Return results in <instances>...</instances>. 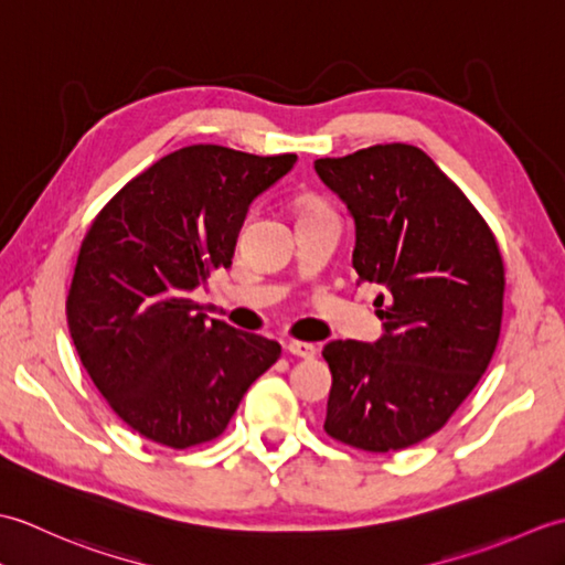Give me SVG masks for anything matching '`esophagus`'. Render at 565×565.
Returning <instances> with one entry per match:
<instances>
[{
  "mask_svg": "<svg viewBox=\"0 0 565 565\" xmlns=\"http://www.w3.org/2000/svg\"><path fill=\"white\" fill-rule=\"evenodd\" d=\"M286 350H289V354L294 356H303V359H313L318 354V347L310 344V342H298V340H291L289 344H286Z\"/></svg>",
  "mask_w": 565,
  "mask_h": 565,
  "instance_id": "34e87169",
  "label": "esophagus"
}]
</instances>
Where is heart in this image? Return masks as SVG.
I'll return each instance as SVG.
<instances>
[{"label":"heart","instance_id":"obj_1","mask_svg":"<svg viewBox=\"0 0 565 565\" xmlns=\"http://www.w3.org/2000/svg\"><path fill=\"white\" fill-rule=\"evenodd\" d=\"M298 211H301V215H310V213L330 211V206H328V201L318 194H303L301 199H298Z\"/></svg>","mask_w":565,"mask_h":565}]
</instances>
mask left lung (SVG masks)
I'll return each instance as SVG.
<instances>
[{
  "mask_svg": "<svg viewBox=\"0 0 565 565\" xmlns=\"http://www.w3.org/2000/svg\"><path fill=\"white\" fill-rule=\"evenodd\" d=\"M356 225L359 284H379L374 344L332 340L326 431L347 447L398 451L435 435L495 352L505 296L498 239L463 191L415 146L388 142L316 160Z\"/></svg>",
  "mask_w": 565,
  "mask_h": 565,
  "instance_id": "obj_1",
  "label": "left lung"
}]
</instances>
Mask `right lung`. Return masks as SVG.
Instances as JSON below:
<instances>
[{
  "label": "right lung",
  "instance_id": "1",
  "mask_svg": "<svg viewBox=\"0 0 565 565\" xmlns=\"http://www.w3.org/2000/svg\"><path fill=\"white\" fill-rule=\"evenodd\" d=\"M296 154L189 146L164 154L92 221L67 294L82 366L111 411L150 441L189 449L223 435L281 344L206 320L194 291L231 267L249 201Z\"/></svg>",
  "mask_w": 565,
  "mask_h": 565
}]
</instances>
